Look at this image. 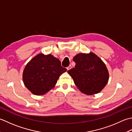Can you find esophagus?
<instances>
[{
  "label": "esophagus",
  "mask_w": 132,
  "mask_h": 132,
  "mask_svg": "<svg viewBox=\"0 0 132 132\" xmlns=\"http://www.w3.org/2000/svg\"><path fill=\"white\" fill-rule=\"evenodd\" d=\"M72 68V66H71V65H69L68 67H67V70H69V69H71Z\"/></svg>",
  "instance_id": "34e87169"
}]
</instances>
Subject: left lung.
<instances>
[{
	"instance_id": "8db88e82",
	"label": "left lung",
	"mask_w": 132,
	"mask_h": 132,
	"mask_svg": "<svg viewBox=\"0 0 132 132\" xmlns=\"http://www.w3.org/2000/svg\"><path fill=\"white\" fill-rule=\"evenodd\" d=\"M73 60L76 65L68 73L79 90L87 95L100 92L108 82L109 77L103 60L92 52L79 53Z\"/></svg>"
}]
</instances>
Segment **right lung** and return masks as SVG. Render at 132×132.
I'll use <instances>...</instances> for the list:
<instances>
[{
    "label": "right lung",
    "mask_w": 132,
    "mask_h": 132,
    "mask_svg": "<svg viewBox=\"0 0 132 132\" xmlns=\"http://www.w3.org/2000/svg\"><path fill=\"white\" fill-rule=\"evenodd\" d=\"M66 71L58 59L51 54L39 53L24 69V84L34 95H44L54 88L59 77Z\"/></svg>",
    "instance_id": "right-lung-1"
}]
</instances>
